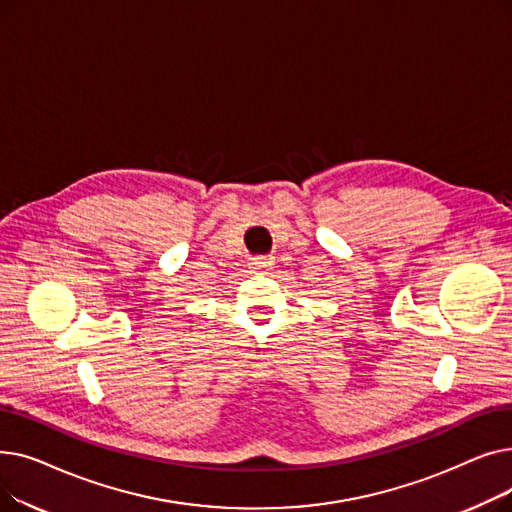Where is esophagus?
<instances>
[{
	"instance_id": "esophagus-1",
	"label": "esophagus",
	"mask_w": 512,
	"mask_h": 512,
	"mask_svg": "<svg viewBox=\"0 0 512 512\" xmlns=\"http://www.w3.org/2000/svg\"><path fill=\"white\" fill-rule=\"evenodd\" d=\"M249 265H251L253 272H265V270H270V267L274 265V261L267 259V257H253Z\"/></svg>"
}]
</instances>
